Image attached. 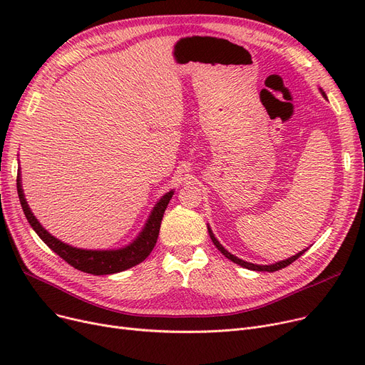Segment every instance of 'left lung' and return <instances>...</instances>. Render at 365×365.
I'll list each match as a JSON object with an SVG mask.
<instances>
[{
	"label": "left lung",
	"mask_w": 365,
	"mask_h": 365,
	"mask_svg": "<svg viewBox=\"0 0 365 365\" xmlns=\"http://www.w3.org/2000/svg\"><path fill=\"white\" fill-rule=\"evenodd\" d=\"M319 91H321V94L324 96V98L327 99V96H325V93L322 91V88H319ZM207 229H208L210 238H212L213 244L217 247V250H219L225 257H227L229 260H232L234 263H237V264L245 267V269H250V271H259V272H275V271H279V269H282V267H285V266H289L290 263H293L296 259H299V257L306 252V248H304V250H302L300 253H297V255H294V256H292V257H289V259H285V260L275 262V263H272V264H255V263H250V262H245V260H242V259H238L237 256L229 253V252L226 250V248L217 241V238L215 237V234H213V231H212V227H210V225H207Z\"/></svg>",
	"instance_id": "obj_1"
}]
</instances>
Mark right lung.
Masks as SVG:
<instances>
[{"label": "right lung", "instance_id": "1", "mask_svg": "<svg viewBox=\"0 0 365 365\" xmlns=\"http://www.w3.org/2000/svg\"><path fill=\"white\" fill-rule=\"evenodd\" d=\"M17 194L29 225L32 226L36 235L40 237L56 255H59L65 262L73 266L75 269L83 271L86 274L110 275V274H117V272L130 269V267L139 264L150 255L158 240L164 212L173 194H175V190H170V192L164 194L157 201L155 207L152 208V212L143 229L139 232V235L128 245L117 248V250H86V248L72 247L61 240H57L48 231H46L43 225L38 222V219L31 212L28 201L25 198L24 189H22L21 168H19V173H17Z\"/></svg>", "mask_w": 365, "mask_h": 365}]
</instances>
